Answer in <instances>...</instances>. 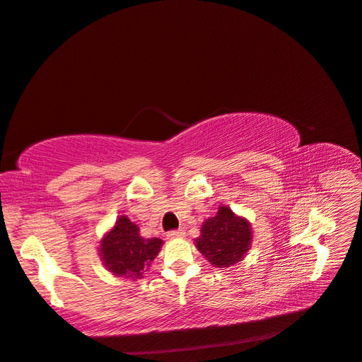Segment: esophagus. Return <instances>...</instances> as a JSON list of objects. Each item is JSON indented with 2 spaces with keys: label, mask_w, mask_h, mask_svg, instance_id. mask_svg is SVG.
<instances>
[{
  "label": "esophagus",
  "mask_w": 362,
  "mask_h": 362,
  "mask_svg": "<svg viewBox=\"0 0 362 362\" xmlns=\"http://www.w3.org/2000/svg\"><path fill=\"white\" fill-rule=\"evenodd\" d=\"M167 236L170 240H174V238H182V236H185V232L182 230V229H179V230H171V232H168L167 233Z\"/></svg>",
  "instance_id": "obj_1"
}]
</instances>
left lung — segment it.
<instances>
[{
    "label": "left lung",
    "instance_id": "obj_1",
    "mask_svg": "<svg viewBox=\"0 0 362 362\" xmlns=\"http://www.w3.org/2000/svg\"><path fill=\"white\" fill-rule=\"evenodd\" d=\"M252 241L250 221L236 215L229 206H220L215 216L204 220L200 236L194 240L197 250L216 268H227L243 261L252 249Z\"/></svg>",
    "mask_w": 362,
    "mask_h": 362
}]
</instances>
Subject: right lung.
<instances>
[{"label": "right lung", "mask_w": 362, "mask_h": 362, "mask_svg": "<svg viewBox=\"0 0 362 362\" xmlns=\"http://www.w3.org/2000/svg\"><path fill=\"white\" fill-rule=\"evenodd\" d=\"M162 244L159 238H144L138 224L127 215H119L100 240L98 255L103 265L113 276L136 281L159 255Z\"/></svg>", "instance_id": "obj_1"}]
</instances>
